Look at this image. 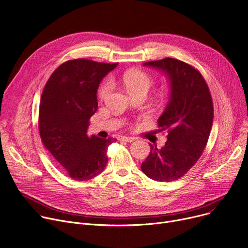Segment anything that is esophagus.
<instances>
[{
  "mask_svg": "<svg viewBox=\"0 0 248 248\" xmlns=\"http://www.w3.org/2000/svg\"><path fill=\"white\" fill-rule=\"evenodd\" d=\"M118 140L125 141V142H132V141L135 140L134 137H128V136H119L118 137Z\"/></svg>",
  "mask_w": 248,
  "mask_h": 248,
  "instance_id": "1",
  "label": "esophagus"
}]
</instances>
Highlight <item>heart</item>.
Wrapping results in <instances>:
<instances>
[{"mask_svg": "<svg viewBox=\"0 0 248 248\" xmlns=\"http://www.w3.org/2000/svg\"><path fill=\"white\" fill-rule=\"evenodd\" d=\"M122 81L128 92L131 95L139 93H147L152 84V78L142 69L131 68L127 69L122 75ZM112 89V81L106 78L98 90V96L100 99H106Z\"/></svg>", "mask_w": 248, "mask_h": 248, "instance_id": "obj_1", "label": "heart"}]
</instances>
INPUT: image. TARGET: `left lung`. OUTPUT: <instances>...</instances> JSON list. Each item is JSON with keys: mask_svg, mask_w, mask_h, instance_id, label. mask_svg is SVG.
<instances>
[{"mask_svg": "<svg viewBox=\"0 0 248 248\" xmlns=\"http://www.w3.org/2000/svg\"><path fill=\"white\" fill-rule=\"evenodd\" d=\"M144 65L158 68L170 80L168 107L158 118L160 131H168L166 145L150 144V153L141 164L148 178L171 182L184 176L207 145L214 118L209 87L197 68L175 58L148 62Z\"/></svg>", "mask_w": 248, "mask_h": 248, "instance_id": "obj_1", "label": "left lung"}]
</instances>
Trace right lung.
I'll use <instances>...</instances> for the list:
<instances>
[{"instance_id": "add662e5", "label": "right lung", "mask_w": 248, "mask_h": 248, "mask_svg": "<svg viewBox=\"0 0 248 248\" xmlns=\"http://www.w3.org/2000/svg\"><path fill=\"white\" fill-rule=\"evenodd\" d=\"M117 64L86 58L67 61L54 70L43 89L40 138L75 181H89L103 171L108 162V147L117 140L87 135L90 118L98 109L99 84Z\"/></svg>"}]
</instances>
